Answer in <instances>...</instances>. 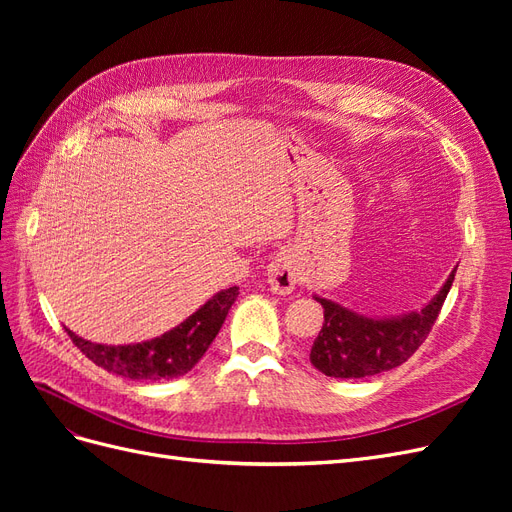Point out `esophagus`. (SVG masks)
<instances>
[{"mask_svg":"<svg viewBox=\"0 0 512 512\" xmlns=\"http://www.w3.org/2000/svg\"><path fill=\"white\" fill-rule=\"evenodd\" d=\"M267 282L277 294H290L299 282V267L294 254L288 250L277 252L267 267Z\"/></svg>","mask_w":512,"mask_h":512,"instance_id":"1","label":"esophagus"}]
</instances>
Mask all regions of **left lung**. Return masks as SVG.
<instances>
[{
	"instance_id": "8db88e82",
	"label": "left lung",
	"mask_w": 512,
	"mask_h": 512,
	"mask_svg": "<svg viewBox=\"0 0 512 512\" xmlns=\"http://www.w3.org/2000/svg\"><path fill=\"white\" fill-rule=\"evenodd\" d=\"M457 267L421 312L395 318H367L335 301L316 297L324 307V324L314 339L309 361L331 378L376 376L406 363L436 322Z\"/></svg>"
}]
</instances>
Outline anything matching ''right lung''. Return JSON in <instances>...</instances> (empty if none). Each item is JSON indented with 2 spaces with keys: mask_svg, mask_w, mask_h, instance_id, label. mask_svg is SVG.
Returning a JSON list of instances; mask_svg holds the SVG:
<instances>
[{
  "mask_svg": "<svg viewBox=\"0 0 512 512\" xmlns=\"http://www.w3.org/2000/svg\"><path fill=\"white\" fill-rule=\"evenodd\" d=\"M237 297V286L220 290L218 294H213L198 312H194L188 320H183L179 327L141 344H94L79 335H74L70 329L66 331L72 339V344L79 348L89 361H94L98 367L111 371V374L130 380H170L188 374V371L203 359V354L211 346L215 335L220 333L222 324L228 316V309L237 301Z\"/></svg>",
  "mask_w": 512,
  "mask_h": 512,
  "instance_id": "right-lung-1",
  "label": "right lung"
}]
</instances>
